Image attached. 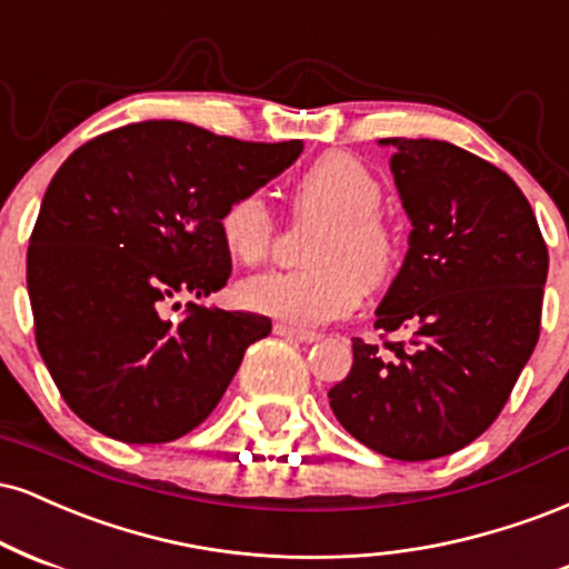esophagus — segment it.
<instances>
[{"instance_id":"34e87169","label":"esophagus","mask_w":569,"mask_h":569,"mask_svg":"<svg viewBox=\"0 0 569 569\" xmlns=\"http://www.w3.org/2000/svg\"><path fill=\"white\" fill-rule=\"evenodd\" d=\"M273 332H277V336L287 338V340H298V343H313V340L322 338V336H319V332L298 330V327H290V325H277V327H273Z\"/></svg>"}]
</instances>
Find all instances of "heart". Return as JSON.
<instances>
[{
	"label": "heart",
	"instance_id": "b5f03b06",
	"mask_svg": "<svg viewBox=\"0 0 569 569\" xmlns=\"http://www.w3.org/2000/svg\"><path fill=\"white\" fill-rule=\"evenodd\" d=\"M296 197L300 216L325 218L306 250L311 266L247 277L237 284V300L292 327H319L357 309L367 287L389 282L402 258V237L378 210V176L353 153L327 151L313 159L298 176ZM273 233L277 220L258 191L237 193L218 216L220 242L239 263L266 260Z\"/></svg>",
	"mask_w": 569,
	"mask_h": 569
}]
</instances>
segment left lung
<instances>
[{
  "label": "left lung",
  "instance_id": "1",
  "mask_svg": "<svg viewBox=\"0 0 569 569\" xmlns=\"http://www.w3.org/2000/svg\"><path fill=\"white\" fill-rule=\"evenodd\" d=\"M410 250L376 311L383 343L353 338L330 389L346 431L397 460L471 445L509 402L540 336L549 250L513 180L447 140L389 138ZM410 331L389 341L391 331Z\"/></svg>",
  "mask_w": 569,
  "mask_h": 569
}]
</instances>
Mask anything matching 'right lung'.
Masks as SVG:
<instances>
[{"label":"right lung","instance_id":"right-lung-1","mask_svg":"<svg viewBox=\"0 0 569 569\" xmlns=\"http://www.w3.org/2000/svg\"><path fill=\"white\" fill-rule=\"evenodd\" d=\"M300 140L247 143L151 119L87 140L47 186L26 282L33 336L66 405L127 445L207 420L271 319L197 303L226 287L229 199L277 178ZM189 297L172 323L167 308Z\"/></svg>","mask_w":569,"mask_h":569}]
</instances>
